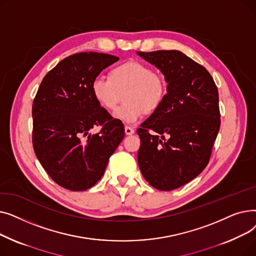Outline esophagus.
Returning <instances> with one entry per match:
<instances>
[{
  "mask_svg": "<svg viewBox=\"0 0 256 256\" xmlns=\"http://www.w3.org/2000/svg\"><path fill=\"white\" fill-rule=\"evenodd\" d=\"M124 132H126V135H132L134 132H135V130H134L132 128H130V126H126L124 128Z\"/></svg>",
  "mask_w": 256,
  "mask_h": 256,
  "instance_id": "34e87169",
  "label": "esophagus"
}]
</instances>
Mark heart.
<instances>
[{"instance_id": "obj_1", "label": "heart", "mask_w": 256, "mask_h": 256, "mask_svg": "<svg viewBox=\"0 0 256 256\" xmlns=\"http://www.w3.org/2000/svg\"><path fill=\"white\" fill-rule=\"evenodd\" d=\"M94 98L106 110H113L124 96L126 104L113 112L119 122L132 124L144 112H154L162 104L167 93L165 78L152 67L138 61H128L111 72V78L98 76L92 80Z\"/></svg>"}]
</instances>
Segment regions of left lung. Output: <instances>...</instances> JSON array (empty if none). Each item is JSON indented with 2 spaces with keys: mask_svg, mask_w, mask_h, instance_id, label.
<instances>
[{
  "mask_svg": "<svg viewBox=\"0 0 256 256\" xmlns=\"http://www.w3.org/2000/svg\"><path fill=\"white\" fill-rule=\"evenodd\" d=\"M137 55L154 65L167 83L162 104L137 130L138 164L150 186L171 191L194 180L208 163L220 128L218 89L204 67L180 50Z\"/></svg>",
  "mask_w": 256,
  "mask_h": 256,
  "instance_id": "1",
  "label": "left lung"
}]
</instances>
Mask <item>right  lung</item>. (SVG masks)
<instances>
[{
  "label": "right lung",
  "instance_id": "add662e5",
  "mask_svg": "<svg viewBox=\"0 0 256 256\" xmlns=\"http://www.w3.org/2000/svg\"><path fill=\"white\" fill-rule=\"evenodd\" d=\"M119 60L102 52H80L48 72L33 102V147L38 160L59 186L85 191L104 176L124 137V126L94 98L91 84ZM102 126L100 133L90 130Z\"/></svg>",
  "mask_w": 256,
  "mask_h": 256
}]
</instances>
